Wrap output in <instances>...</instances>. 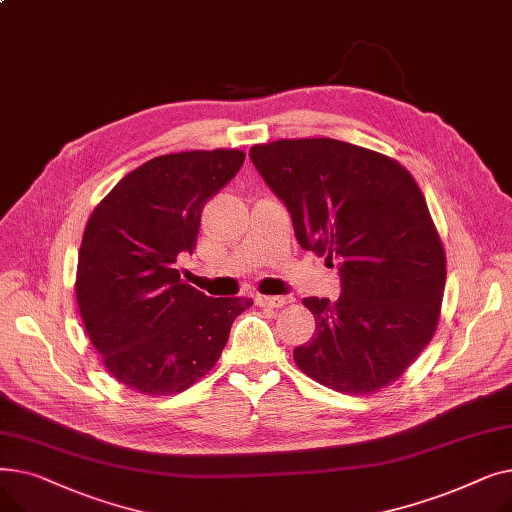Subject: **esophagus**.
Listing matches in <instances>:
<instances>
[{
  "label": "esophagus",
  "instance_id": "esophagus-1",
  "mask_svg": "<svg viewBox=\"0 0 512 512\" xmlns=\"http://www.w3.org/2000/svg\"><path fill=\"white\" fill-rule=\"evenodd\" d=\"M255 303L259 307H274V309H280V307H286L290 303L288 297H265V294H257L255 297Z\"/></svg>",
  "mask_w": 512,
  "mask_h": 512
}]
</instances>
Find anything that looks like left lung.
Wrapping results in <instances>:
<instances>
[{"instance_id": "1", "label": "left lung", "mask_w": 512, "mask_h": 512, "mask_svg": "<svg viewBox=\"0 0 512 512\" xmlns=\"http://www.w3.org/2000/svg\"><path fill=\"white\" fill-rule=\"evenodd\" d=\"M249 155L299 245L340 272L336 301L303 299L315 332L294 363L330 390L380 392L440 321L446 253L419 184L394 157L336 139H280Z\"/></svg>"}]
</instances>
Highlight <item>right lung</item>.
<instances>
[{"label":"right lung","instance_id":"right-lung-1","mask_svg":"<svg viewBox=\"0 0 512 512\" xmlns=\"http://www.w3.org/2000/svg\"><path fill=\"white\" fill-rule=\"evenodd\" d=\"M240 149L149 159L107 193L85 226L76 303L105 369L145 396L191 388L218 363L251 299H209L176 270L193 253L205 203L240 170Z\"/></svg>","mask_w":512,"mask_h":512}]
</instances>
